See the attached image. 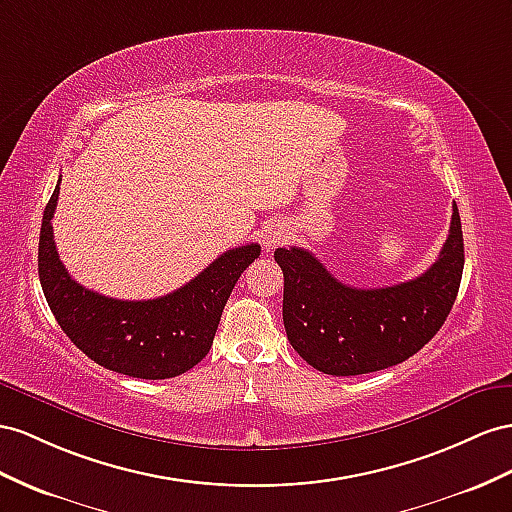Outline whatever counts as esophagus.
<instances>
[{
  "instance_id": "esophagus-1",
  "label": "esophagus",
  "mask_w": 512,
  "mask_h": 512,
  "mask_svg": "<svg viewBox=\"0 0 512 512\" xmlns=\"http://www.w3.org/2000/svg\"><path fill=\"white\" fill-rule=\"evenodd\" d=\"M285 238H287V233H285L283 225H272V227L266 231L264 244H266L268 248H272V246H279V244H283V242H285Z\"/></svg>"
}]
</instances>
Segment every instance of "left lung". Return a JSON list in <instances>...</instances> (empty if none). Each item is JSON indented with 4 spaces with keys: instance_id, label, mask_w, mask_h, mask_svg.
Listing matches in <instances>:
<instances>
[{
    "instance_id": "8db88e82",
    "label": "left lung",
    "mask_w": 512,
    "mask_h": 512,
    "mask_svg": "<svg viewBox=\"0 0 512 512\" xmlns=\"http://www.w3.org/2000/svg\"><path fill=\"white\" fill-rule=\"evenodd\" d=\"M283 270V324L311 368L357 376L391 368L422 350L454 305L465 248L458 207L441 253L422 277L359 290L344 285L305 248H277Z\"/></svg>"
}]
</instances>
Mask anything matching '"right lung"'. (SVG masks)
Here are the masks:
<instances>
[{
  "mask_svg": "<svg viewBox=\"0 0 512 512\" xmlns=\"http://www.w3.org/2000/svg\"><path fill=\"white\" fill-rule=\"evenodd\" d=\"M60 181L45 207L38 240V277L60 329L86 357L125 376L160 381L194 368L212 348L231 290L261 246L222 253L173 294L153 300L108 298L77 283L58 257L51 218Z\"/></svg>",
  "mask_w": 512,
  "mask_h": 512,
  "instance_id": "1",
  "label": "right lung"
}]
</instances>
